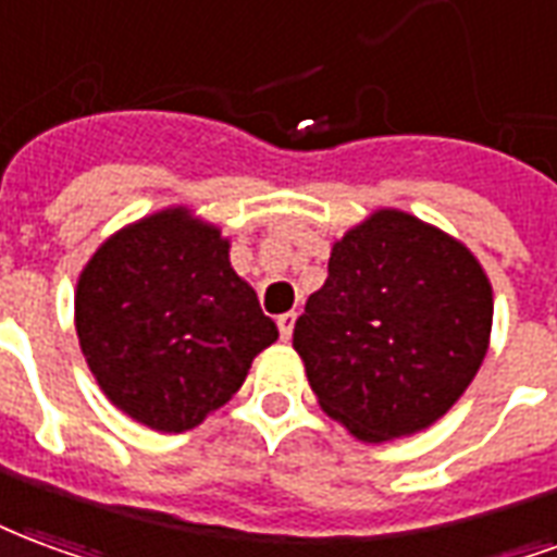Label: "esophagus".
<instances>
[{
    "label": "esophagus",
    "instance_id": "1",
    "mask_svg": "<svg viewBox=\"0 0 557 557\" xmlns=\"http://www.w3.org/2000/svg\"><path fill=\"white\" fill-rule=\"evenodd\" d=\"M278 332H282V341H287L290 335H294V323H296V311H284V314H278Z\"/></svg>",
    "mask_w": 557,
    "mask_h": 557
}]
</instances>
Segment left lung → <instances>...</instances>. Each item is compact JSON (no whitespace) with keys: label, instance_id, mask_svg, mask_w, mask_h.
<instances>
[{"label":"left lung","instance_id":"left-lung-1","mask_svg":"<svg viewBox=\"0 0 557 557\" xmlns=\"http://www.w3.org/2000/svg\"><path fill=\"white\" fill-rule=\"evenodd\" d=\"M493 326V287L474 255L400 210L344 234L296 320L294 347L320 407L352 436L430 428L469 388Z\"/></svg>","mask_w":557,"mask_h":557}]
</instances>
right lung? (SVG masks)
<instances>
[{
    "instance_id": "add662e5",
    "label": "right lung",
    "mask_w": 557,
    "mask_h": 557,
    "mask_svg": "<svg viewBox=\"0 0 557 557\" xmlns=\"http://www.w3.org/2000/svg\"><path fill=\"white\" fill-rule=\"evenodd\" d=\"M76 335L129 418L184 433L237 392L278 329L219 228L174 207L107 239L76 284Z\"/></svg>"
}]
</instances>
